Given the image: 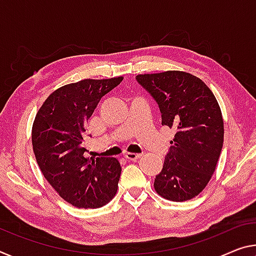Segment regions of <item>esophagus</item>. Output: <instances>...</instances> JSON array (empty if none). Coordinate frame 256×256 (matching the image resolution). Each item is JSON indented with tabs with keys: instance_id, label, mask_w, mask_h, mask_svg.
<instances>
[{
	"instance_id": "1",
	"label": "esophagus",
	"mask_w": 256,
	"mask_h": 256,
	"mask_svg": "<svg viewBox=\"0 0 256 256\" xmlns=\"http://www.w3.org/2000/svg\"><path fill=\"white\" fill-rule=\"evenodd\" d=\"M140 157H141L140 154H133V152L125 154V158L128 160H139Z\"/></svg>"
}]
</instances>
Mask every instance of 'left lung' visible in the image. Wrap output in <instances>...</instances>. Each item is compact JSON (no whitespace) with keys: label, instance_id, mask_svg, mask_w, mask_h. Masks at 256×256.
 Instances as JSON below:
<instances>
[{"label":"left lung","instance_id":"obj_1","mask_svg":"<svg viewBox=\"0 0 256 256\" xmlns=\"http://www.w3.org/2000/svg\"><path fill=\"white\" fill-rule=\"evenodd\" d=\"M136 78L158 104L162 125L176 131L154 188L165 200H192L208 186L222 150L224 128L218 100L200 78L186 72Z\"/></svg>","mask_w":256,"mask_h":256}]
</instances>
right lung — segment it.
Returning <instances> with one entry per match:
<instances>
[{"mask_svg": "<svg viewBox=\"0 0 256 256\" xmlns=\"http://www.w3.org/2000/svg\"><path fill=\"white\" fill-rule=\"evenodd\" d=\"M123 77L83 80L56 88L36 114L32 144L43 176L62 200L98 208L115 197L122 168L116 158L84 156L85 124Z\"/></svg>", "mask_w": 256, "mask_h": 256, "instance_id": "1", "label": "right lung"}]
</instances>
